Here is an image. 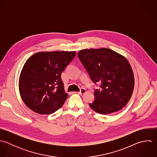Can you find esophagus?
Returning a JSON list of instances; mask_svg holds the SVG:
<instances>
[{
    "label": "esophagus",
    "instance_id": "34e87169",
    "mask_svg": "<svg viewBox=\"0 0 157 157\" xmlns=\"http://www.w3.org/2000/svg\"><path fill=\"white\" fill-rule=\"evenodd\" d=\"M86 92V90L84 88H81V89H80L79 92H78V93L79 94H81V95H82V94H85Z\"/></svg>",
    "mask_w": 157,
    "mask_h": 157
}]
</instances>
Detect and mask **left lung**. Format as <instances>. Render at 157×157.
<instances>
[{
	"label": "left lung",
	"mask_w": 157,
	"mask_h": 157,
	"mask_svg": "<svg viewBox=\"0 0 157 157\" xmlns=\"http://www.w3.org/2000/svg\"><path fill=\"white\" fill-rule=\"evenodd\" d=\"M78 56L93 82L101 84L99 89H95V100L89 106L101 114L114 113L125 106L135 84L127 59L107 48L81 50Z\"/></svg>",
	"instance_id": "1"
}]
</instances>
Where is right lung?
Masks as SVG:
<instances>
[{
  "instance_id": "right-lung-1",
  "label": "right lung",
  "mask_w": 157,
  "mask_h": 157,
  "mask_svg": "<svg viewBox=\"0 0 157 157\" xmlns=\"http://www.w3.org/2000/svg\"><path fill=\"white\" fill-rule=\"evenodd\" d=\"M76 51L40 52L29 57L21 72L19 89L26 106L40 114H51L60 108L68 97L61 74Z\"/></svg>"
}]
</instances>
